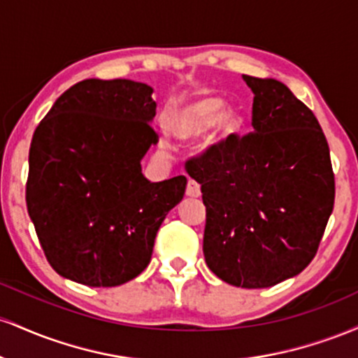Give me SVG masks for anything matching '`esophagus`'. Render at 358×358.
<instances>
[{
	"label": "esophagus",
	"instance_id": "1",
	"mask_svg": "<svg viewBox=\"0 0 358 358\" xmlns=\"http://www.w3.org/2000/svg\"><path fill=\"white\" fill-rule=\"evenodd\" d=\"M187 195L192 196V199H196V196H200V185L196 183L195 180H188Z\"/></svg>",
	"mask_w": 358,
	"mask_h": 358
}]
</instances>
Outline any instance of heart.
Listing matches in <instances>:
<instances>
[{
    "mask_svg": "<svg viewBox=\"0 0 358 358\" xmlns=\"http://www.w3.org/2000/svg\"><path fill=\"white\" fill-rule=\"evenodd\" d=\"M224 104L225 101L220 96L212 94L182 102L165 119L168 134L180 141H193L212 127L208 143L212 146L227 145L241 133L244 117L234 106ZM159 148H166V145L162 141Z\"/></svg>",
    "mask_w": 358,
    "mask_h": 358,
    "instance_id": "1",
    "label": "heart"
}]
</instances>
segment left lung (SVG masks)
<instances>
[{
  "mask_svg": "<svg viewBox=\"0 0 358 358\" xmlns=\"http://www.w3.org/2000/svg\"><path fill=\"white\" fill-rule=\"evenodd\" d=\"M252 133L188 159L207 222L205 262L232 286L269 287L315 257L334 210L335 175L318 119L282 82L242 76Z\"/></svg>",
  "mask_w": 358,
  "mask_h": 358,
  "instance_id": "1",
  "label": "left lung"
}]
</instances>
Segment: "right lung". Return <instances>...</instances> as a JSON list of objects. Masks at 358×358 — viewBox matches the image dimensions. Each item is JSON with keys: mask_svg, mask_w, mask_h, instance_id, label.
Masks as SVG:
<instances>
[{"mask_svg": "<svg viewBox=\"0 0 358 358\" xmlns=\"http://www.w3.org/2000/svg\"><path fill=\"white\" fill-rule=\"evenodd\" d=\"M151 94L127 79L82 80L36 126L27 208L60 276L94 287L134 279L150 264L166 213L182 202L183 175L151 183L141 173L158 143Z\"/></svg>", "mask_w": 358, "mask_h": 358, "instance_id": "1", "label": "right lung"}]
</instances>
